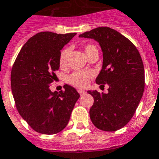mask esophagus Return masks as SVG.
Instances as JSON below:
<instances>
[{
	"label": "esophagus",
	"instance_id": "obj_1",
	"mask_svg": "<svg viewBox=\"0 0 159 159\" xmlns=\"http://www.w3.org/2000/svg\"><path fill=\"white\" fill-rule=\"evenodd\" d=\"M78 93H79L80 95H84V94H86V91H82V90H78Z\"/></svg>",
	"mask_w": 159,
	"mask_h": 159
}]
</instances>
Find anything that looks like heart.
Instances as JSON below:
<instances>
[{
    "label": "heart",
    "mask_w": 159,
    "mask_h": 159,
    "mask_svg": "<svg viewBox=\"0 0 159 159\" xmlns=\"http://www.w3.org/2000/svg\"><path fill=\"white\" fill-rule=\"evenodd\" d=\"M95 46L92 45H86L84 47V52L87 55V53L90 52L91 50L95 49ZM68 55H69V50L68 49H64L61 51L59 55V67L61 68H64L67 65V60H68ZM92 77V73H88V72H82V71H77L74 72L71 75L68 76V82L72 86L78 87V88H82L87 86L89 82V79Z\"/></svg>",
    "instance_id": "obj_1"
}]
</instances>
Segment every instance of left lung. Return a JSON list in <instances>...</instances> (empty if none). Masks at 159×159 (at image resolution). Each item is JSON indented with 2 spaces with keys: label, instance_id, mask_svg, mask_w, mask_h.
I'll list each match as a JSON object with an SVG mask.
<instances>
[{
  "label": "left lung",
  "instance_id": "obj_1",
  "mask_svg": "<svg viewBox=\"0 0 159 159\" xmlns=\"http://www.w3.org/2000/svg\"><path fill=\"white\" fill-rule=\"evenodd\" d=\"M99 42L103 65L96 83L109 85L108 93L88 91L94 98L91 122L98 129L115 131L133 117L144 90V64L133 43L113 28L99 27L79 35Z\"/></svg>",
  "mask_w": 159,
  "mask_h": 159
}]
</instances>
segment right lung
I'll return each mask as SVG.
<instances>
[{
    "mask_svg": "<svg viewBox=\"0 0 159 159\" xmlns=\"http://www.w3.org/2000/svg\"><path fill=\"white\" fill-rule=\"evenodd\" d=\"M75 35L37 33L24 44L13 65L11 90L18 112L39 133L53 135L65 128L80 97L69 85L59 93L50 89L59 68L60 50Z\"/></svg>",
    "mask_w": 159,
    "mask_h": 159,
    "instance_id": "add662e5",
    "label": "right lung"
}]
</instances>
